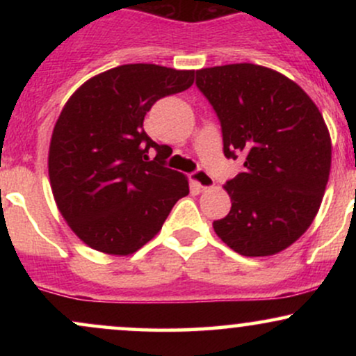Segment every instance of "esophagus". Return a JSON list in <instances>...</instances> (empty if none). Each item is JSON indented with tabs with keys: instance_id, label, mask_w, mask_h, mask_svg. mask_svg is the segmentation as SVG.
I'll return each mask as SVG.
<instances>
[{
	"instance_id": "1",
	"label": "esophagus",
	"mask_w": 356,
	"mask_h": 356,
	"mask_svg": "<svg viewBox=\"0 0 356 356\" xmlns=\"http://www.w3.org/2000/svg\"><path fill=\"white\" fill-rule=\"evenodd\" d=\"M191 181L195 184V186L199 187V189L206 191V189H211L212 186H214V179L211 177L209 174L206 172V170H195L194 174H191Z\"/></svg>"
}]
</instances>
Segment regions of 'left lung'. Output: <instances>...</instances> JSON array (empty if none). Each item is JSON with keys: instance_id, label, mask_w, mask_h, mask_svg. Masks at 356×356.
<instances>
[{"instance_id": "left-lung-1", "label": "left lung", "mask_w": 356, "mask_h": 356, "mask_svg": "<svg viewBox=\"0 0 356 356\" xmlns=\"http://www.w3.org/2000/svg\"><path fill=\"white\" fill-rule=\"evenodd\" d=\"M222 130L224 155H244L226 182L231 211L216 234L243 256H271L313 222L332 167V140L305 90L271 68L232 63L195 72Z\"/></svg>"}]
</instances>
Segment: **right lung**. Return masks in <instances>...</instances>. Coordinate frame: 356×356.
<instances>
[{"mask_svg":"<svg viewBox=\"0 0 356 356\" xmlns=\"http://www.w3.org/2000/svg\"><path fill=\"white\" fill-rule=\"evenodd\" d=\"M194 70L152 63L112 68L85 81L65 104L50 142L48 174L56 206L90 248L136 252L189 194L181 172L149 150L144 117L157 100L194 83Z\"/></svg>","mask_w":356,"mask_h":356,"instance_id":"right-lung-1","label":"right lung"}]
</instances>
